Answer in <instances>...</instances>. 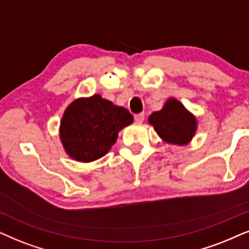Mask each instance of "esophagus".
Instances as JSON below:
<instances>
[{
	"mask_svg": "<svg viewBox=\"0 0 249 249\" xmlns=\"http://www.w3.org/2000/svg\"><path fill=\"white\" fill-rule=\"evenodd\" d=\"M134 121L137 123H142L144 121V114L143 112H141V114H137L134 115Z\"/></svg>",
	"mask_w": 249,
	"mask_h": 249,
	"instance_id": "1",
	"label": "esophagus"
}]
</instances>
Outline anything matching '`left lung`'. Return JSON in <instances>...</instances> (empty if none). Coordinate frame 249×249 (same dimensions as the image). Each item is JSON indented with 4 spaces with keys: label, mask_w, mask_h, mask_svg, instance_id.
Wrapping results in <instances>:
<instances>
[{
    "label": "left lung",
    "mask_w": 249,
    "mask_h": 249,
    "mask_svg": "<svg viewBox=\"0 0 249 249\" xmlns=\"http://www.w3.org/2000/svg\"><path fill=\"white\" fill-rule=\"evenodd\" d=\"M161 140L170 144L187 145L197 131V118L180 101L168 98L160 110L148 118Z\"/></svg>",
    "instance_id": "left-lung-1"
}]
</instances>
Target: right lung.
Segmentation results:
<instances>
[{
	"instance_id": "1",
	"label": "right lung",
	"mask_w": 249,
	"mask_h": 249,
	"mask_svg": "<svg viewBox=\"0 0 249 249\" xmlns=\"http://www.w3.org/2000/svg\"><path fill=\"white\" fill-rule=\"evenodd\" d=\"M133 123V116L100 94L78 98L62 116L59 137L66 154L81 163L104 157L117 140L119 131Z\"/></svg>"
}]
</instances>
